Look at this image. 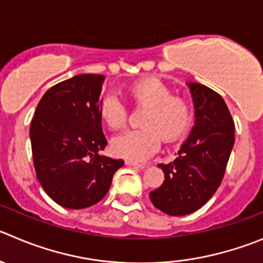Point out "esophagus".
Segmentation results:
<instances>
[{"label":"esophagus","instance_id":"obj_1","mask_svg":"<svg viewBox=\"0 0 263 263\" xmlns=\"http://www.w3.org/2000/svg\"><path fill=\"white\" fill-rule=\"evenodd\" d=\"M127 166H132V167L136 168H145L146 165L145 163H139V162H134V161H126Z\"/></svg>","mask_w":263,"mask_h":263}]
</instances>
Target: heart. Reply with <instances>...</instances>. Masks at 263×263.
<instances>
[{"label":"heart","mask_w":263,"mask_h":263,"mask_svg":"<svg viewBox=\"0 0 263 263\" xmlns=\"http://www.w3.org/2000/svg\"><path fill=\"white\" fill-rule=\"evenodd\" d=\"M127 92L135 104L146 110L140 122L141 128L124 131L111 140V149L118 157L144 161L158 149L161 137L171 143L187 132L191 124L190 104L183 97L171 96L165 83L148 76L132 83ZM98 112L110 128H120L126 122V105L117 93L104 96Z\"/></svg>","instance_id":"1"}]
</instances>
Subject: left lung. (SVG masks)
Returning <instances> with one entry per match:
<instances>
[{"mask_svg":"<svg viewBox=\"0 0 263 263\" xmlns=\"http://www.w3.org/2000/svg\"><path fill=\"white\" fill-rule=\"evenodd\" d=\"M195 105V126L176 158L158 165L165 181L149 197L161 212L180 217L202 208L220 185L235 144V126L224 100L198 83H187Z\"/></svg>","mask_w":263,"mask_h":263,"instance_id":"1","label":"left lung"}]
</instances>
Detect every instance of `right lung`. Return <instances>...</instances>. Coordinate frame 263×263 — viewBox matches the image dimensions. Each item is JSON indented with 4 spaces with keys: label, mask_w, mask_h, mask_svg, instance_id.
<instances>
[{
    "label": "right lung",
    "mask_w": 263,
    "mask_h": 263,
    "mask_svg": "<svg viewBox=\"0 0 263 263\" xmlns=\"http://www.w3.org/2000/svg\"><path fill=\"white\" fill-rule=\"evenodd\" d=\"M104 75L80 73L51 87L41 97L29 139L36 175L46 195L67 209H84L105 197L123 159L101 154Z\"/></svg>",
    "instance_id": "obj_1"
}]
</instances>
